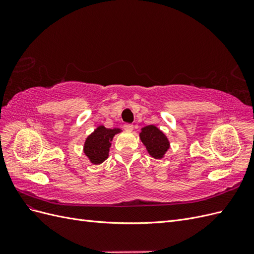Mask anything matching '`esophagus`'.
Instances as JSON below:
<instances>
[{
  "mask_svg": "<svg viewBox=\"0 0 254 254\" xmlns=\"http://www.w3.org/2000/svg\"><path fill=\"white\" fill-rule=\"evenodd\" d=\"M124 129L126 131H132L133 130V125L132 124H125L124 125Z\"/></svg>",
  "mask_w": 254,
  "mask_h": 254,
  "instance_id": "34e87169",
  "label": "esophagus"
}]
</instances>
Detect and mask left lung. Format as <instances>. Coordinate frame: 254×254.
Segmentation results:
<instances>
[{
	"label": "left lung",
	"instance_id": "obj_1",
	"mask_svg": "<svg viewBox=\"0 0 254 254\" xmlns=\"http://www.w3.org/2000/svg\"><path fill=\"white\" fill-rule=\"evenodd\" d=\"M140 139L149 155L155 159H162L171 146L167 136L155 125L143 127Z\"/></svg>",
	"mask_w": 254,
	"mask_h": 254
}]
</instances>
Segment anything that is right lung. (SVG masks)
<instances>
[{
  "label": "right lung",
  "instance_id": "add662e5",
  "mask_svg": "<svg viewBox=\"0 0 254 254\" xmlns=\"http://www.w3.org/2000/svg\"><path fill=\"white\" fill-rule=\"evenodd\" d=\"M122 131L120 128H106L98 126L84 141L83 152L92 164L98 165L108 158L113 136Z\"/></svg>",
  "mask_w": 254,
  "mask_h": 254
}]
</instances>
